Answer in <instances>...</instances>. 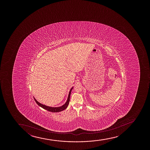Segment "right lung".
<instances>
[{
	"label": "right lung",
	"instance_id": "right-lung-1",
	"mask_svg": "<svg viewBox=\"0 0 150 150\" xmlns=\"http://www.w3.org/2000/svg\"><path fill=\"white\" fill-rule=\"evenodd\" d=\"M73 88H74V87L71 88L70 91L69 92L68 98H67V100L66 103H64V105H62V106H60V107H49V106H47V105H43V104H41V103H39L38 101H37V100H36L35 98H34V99H35V102H36V103H37L39 106L41 107V108H42L43 109H45V110H48L49 112H61V111H62V110H64L67 109V106L69 105V100H70L71 91V90H72Z\"/></svg>",
	"mask_w": 150,
	"mask_h": 150
}]
</instances>
